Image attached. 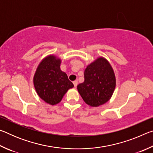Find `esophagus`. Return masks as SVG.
<instances>
[{"label":"esophagus","mask_w":153,"mask_h":153,"mask_svg":"<svg viewBox=\"0 0 153 153\" xmlns=\"http://www.w3.org/2000/svg\"><path fill=\"white\" fill-rule=\"evenodd\" d=\"M73 83H74V86H75V87H77V83H78V82H77V80H75V81L73 82Z\"/></svg>","instance_id":"esophagus-1"}]
</instances>
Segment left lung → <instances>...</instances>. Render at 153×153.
<instances>
[{
	"mask_svg": "<svg viewBox=\"0 0 153 153\" xmlns=\"http://www.w3.org/2000/svg\"><path fill=\"white\" fill-rule=\"evenodd\" d=\"M116 78L107 59L99 56L84 71V82L77 85V91L88 105L97 107L111 99L115 89Z\"/></svg>",
	"mask_w": 153,
	"mask_h": 153,
	"instance_id": "1",
	"label": "left lung"
}]
</instances>
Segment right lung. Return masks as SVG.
Masks as SVG:
<instances>
[{"instance_id":"1","label":"right lung","mask_w":153,"mask_h":153,"mask_svg":"<svg viewBox=\"0 0 153 153\" xmlns=\"http://www.w3.org/2000/svg\"><path fill=\"white\" fill-rule=\"evenodd\" d=\"M61 59L49 55L40 62L33 76V85L41 99L51 105L61 101L67 90L74 87L67 75L61 70Z\"/></svg>"}]
</instances>
